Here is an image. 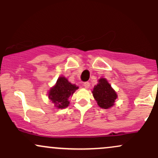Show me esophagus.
<instances>
[{"label": "esophagus", "instance_id": "1", "mask_svg": "<svg viewBox=\"0 0 158 158\" xmlns=\"http://www.w3.org/2000/svg\"><path fill=\"white\" fill-rule=\"evenodd\" d=\"M83 86H84L85 88H89L90 83L88 82V81H85V82L83 83Z\"/></svg>", "mask_w": 158, "mask_h": 158}]
</instances>
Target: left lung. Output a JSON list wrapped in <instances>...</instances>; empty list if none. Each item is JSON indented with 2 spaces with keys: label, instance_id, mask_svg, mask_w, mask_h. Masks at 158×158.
Segmentation results:
<instances>
[{
  "label": "left lung",
  "instance_id": "8db88e82",
  "mask_svg": "<svg viewBox=\"0 0 158 158\" xmlns=\"http://www.w3.org/2000/svg\"><path fill=\"white\" fill-rule=\"evenodd\" d=\"M92 93L99 106L105 109L113 106L114 101L117 98L116 92L104 78L99 79V83L94 87Z\"/></svg>",
  "mask_w": 158,
  "mask_h": 158
}]
</instances>
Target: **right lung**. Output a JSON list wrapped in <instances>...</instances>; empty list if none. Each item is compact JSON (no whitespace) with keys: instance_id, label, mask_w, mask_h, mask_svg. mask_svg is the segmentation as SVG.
<instances>
[{"instance_id":"add662e5","label":"right lung","mask_w":158,"mask_h":158,"mask_svg":"<svg viewBox=\"0 0 158 158\" xmlns=\"http://www.w3.org/2000/svg\"><path fill=\"white\" fill-rule=\"evenodd\" d=\"M78 89V87L72 85L65 77H61L58 79L56 84L49 92V98L51 99L58 108H64L68 106V98Z\"/></svg>"}]
</instances>
